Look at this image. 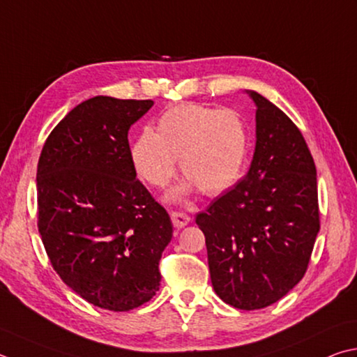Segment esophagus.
<instances>
[{
  "instance_id": "34e87169",
  "label": "esophagus",
  "mask_w": 357,
  "mask_h": 357,
  "mask_svg": "<svg viewBox=\"0 0 357 357\" xmlns=\"http://www.w3.org/2000/svg\"><path fill=\"white\" fill-rule=\"evenodd\" d=\"M170 217H172L173 226L178 229L184 228V226L189 225V222H190V215H187V213L183 211H172Z\"/></svg>"
}]
</instances>
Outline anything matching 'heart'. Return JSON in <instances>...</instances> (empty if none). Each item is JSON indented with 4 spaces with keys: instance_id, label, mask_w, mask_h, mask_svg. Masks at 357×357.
I'll return each mask as SVG.
<instances>
[{
    "instance_id": "heart-1",
    "label": "heart",
    "mask_w": 357,
    "mask_h": 357,
    "mask_svg": "<svg viewBox=\"0 0 357 357\" xmlns=\"http://www.w3.org/2000/svg\"><path fill=\"white\" fill-rule=\"evenodd\" d=\"M246 154L248 132L238 114L203 105L168 109L158 121V132L145 128L131 146L135 173L154 187L170 181L179 159L187 179L172 198L195 187L206 197L228 190L241 178Z\"/></svg>"
}]
</instances>
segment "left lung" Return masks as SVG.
<instances>
[{
    "label": "left lung",
    "instance_id": "8db88e82",
    "mask_svg": "<svg viewBox=\"0 0 357 357\" xmlns=\"http://www.w3.org/2000/svg\"><path fill=\"white\" fill-rule=\"evenodd\" d=\"M256 102V150L243 179L197 215L215 294L255 310L303 280L320 231L317 170L306 140L280 107Z\"/></svg>",
    "mask_w": 357,
    "mask_h": 357
}]
</instances>
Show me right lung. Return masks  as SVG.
Listing matches in <instances>:
<instances>
[{"mask_svg":"<svg viewBox=\"0 0 357 357\" xmlns=\"http://www.w3.org/2000/svg\"><path fill=\"white\" fill-rule=\"evenodd\" d=\"M151 100L95 96L57 123L37 165V228L67 286L126 312L156 295L172 220L135 178L128 131Z\"/></svg>","mask_w":357,"mask_h":357,"instance_id":"right-lung-1","label":"right lung"}]
</instances>
